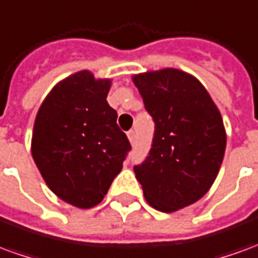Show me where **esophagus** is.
Returning a JSON list of instances; mask_svg holds the SVG:
<instances>
[{"label": "esophagus", "instance_id": "34e87169", "mask_svg": "<svg viewBox=\"0 0 258 258\" xmlns=\"http://www.w3.org/2000/svg\"><path fill=\"white\" fill-rule=\"evenodd\" d=\"M127 137H128V141L131 144H134L135 142V131L134 130H130L128 133H127Z\"/></svg>", "mask_w": 258, "mask_h": 258}]
</instances>
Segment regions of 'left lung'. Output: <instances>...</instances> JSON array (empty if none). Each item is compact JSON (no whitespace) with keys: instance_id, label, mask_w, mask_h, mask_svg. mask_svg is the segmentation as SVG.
Here are the masks:
<instances>
[{"instance_id":"8db88e82","label":"left lung","mask_w":258,"mask_h":258,"mask_svg":"<svg viewBox=\"0 0 258 258\" xmlns=\"http://www.w3.org/2000/svg\"><path fill=\"white\" fill-rule=\"evenodd\" d=\"M155 120L149 156L135 166L146 202L174 213L203 198L221 167L227 133L221 113L192 74L164 68L133 76Z\"/></svg>"}]
</instances>
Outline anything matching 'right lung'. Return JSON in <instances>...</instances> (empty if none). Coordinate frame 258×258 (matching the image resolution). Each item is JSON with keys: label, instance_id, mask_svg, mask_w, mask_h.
<instances>
[{"label": "right lung", "instance_id": "add662e5", "mask_svg": "<svg viewBox=\"0 0 258 258\" xmlns=\"http://www.w3.org/2000/svg\"><path fill=\"white\" fill-rule=\"evenodd\" d=\"M112 79L80 70L55 84L38 109L31 155L48 188L79 209L99 205L131 149L106 98Z\"/></svg>", "mask_w": 258, "mask_h": 258}]
</instances>
